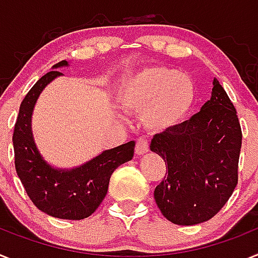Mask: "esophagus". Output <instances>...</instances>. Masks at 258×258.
<instances>
[{"label":"esophagus","mask_w":258,"mask_h":258,"mask_svg":"<svg viewBox=\"0 0 258 258\" xmlns=\"http://www.w3.org/2000/svg\"><path fill=\"white\" fill-rule=\"evenodd\" d=\"M147 151H149V141L146 138H138L136 142V154L144 155Z\"/></svg>","instance_id":"esophagus-1"}]
</instances>
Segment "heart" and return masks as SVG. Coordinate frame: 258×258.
<instances>
[{"label":"heart","mask_w":258,"mask_h":258,"mask_svg":"<svg viewBox=\"0 0 258 258\" xmlns=\"http://www.w3.org/2000/svg\"><path fill=\"white\" fill-rule=\"evenodd\" d=\"M195 99L192 78L166 66H150L134 73L120 91L122 107L144 112L145 124L155 132L171 129L185 120Z\"/></svg>","instance_id":"b5f03b06"}]
</instances>
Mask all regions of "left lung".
Returning <instances> with one entry per match:
<instances>
[{
	"label": "left lung",
	"mask_w": 258,
	"mask_h": 258,
	"mask_svg": "<svg viewBox=\"0 0 258 258\" xmlns=\"http://www.w3.org/2000/svg\"><path fill=\"white\" fill-rule=\"evenodd\" d=\"M241 137L236 109L215 78L201 111L154 136L151 151L168 169L154 198L169 222L202 223L223 208L237 185Z\"/></svg>",
	"instance_id": "8db88e82"
}]
</instances>
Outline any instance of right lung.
<instances>
[{
  "label": "right lung",
  "instance_id": "1",
  "mask_svg": "<svg viewBox=\"0 0 258 258\" xmlns=\"http://www.w3.org/2000/svg\"><path fill=\"white\" fill-rule=\"evenodd\" d=\"M68 61L53 65L52 72L41 77L24 96L14 126L15 169L24 190L39 210L60 219H85L99 208L107 195L109 179L118 166L132 160L136 142L103 151L90 162L72 169H58L43 159L31 131L35 103L44 87L62 76L58 68Z\"/></svg>",
  "mask_w": 258,
  "mask_h": 258
}]
</instances>
